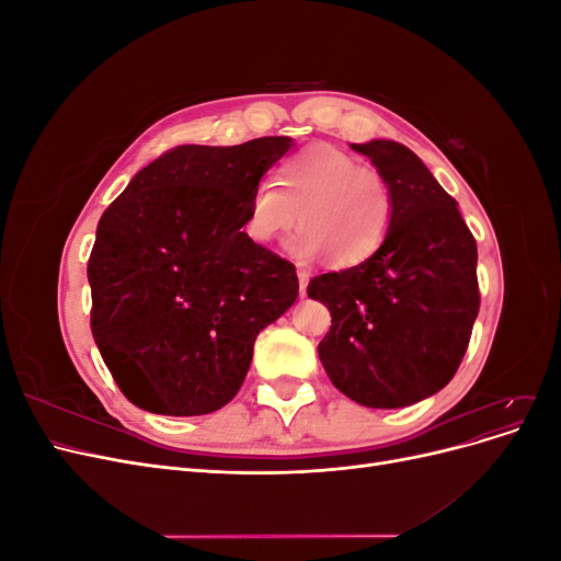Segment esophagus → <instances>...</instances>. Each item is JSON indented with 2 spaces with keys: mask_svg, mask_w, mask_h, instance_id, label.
Returning <instances> with one entry per match:
<instances>
[{
  "mask_svg": "<svg viewBox=\"0 0 561 561\" xmlns=\"http://www.w3.org/2000/svg\"><path fill=\"white\" fill-rule=\"evenodd\" d=\"M297 278H299V295L307 297V285H309L311 274H309L307 268H299V271H297Z\"/></svg>",
  "mask_w": 561,
  "mask_h": 561,
  "instance_id": "obj_1",
  "label": "esophagus"
}]
</instances>
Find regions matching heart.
Listing matches in <instances>:
<instances>
[{"label":"heart","mask_w":561,"mask_h":561,"mask_svg":"<svg viewBox=\"0 0 561 561\" xmlns=\"http://www.w3.org/2000/svg\"><path fill=\"white\" fill-rule=\"evenodd\" d=\"M276 182L262 180L248 203L245 233L254 243H268L304 225L287 243L297 260L330 257L351 268L375 254L393 225L396 201L390 184L375 165L346 151L318 145L293 157Z\"/></svg>","instance_id":"heart-1"}]
</instances>
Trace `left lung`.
I'll use <instances>...</instances> for the list:
<instances>
[{
	"label": "left lung",
	"mask_w": 561,
	"mask_h": 561,
	"mask_svg": "<svg viewBox=\"0 0 561 561\" xmlns=\"http://www.w3.org/2000/svg\"><path fill=\"white\" fill-rule=\"evenodd\" d=\"M351 149L388 180L393 225L367 262L316 276L307 293L332 316L318 344L330 381L358 404L396 410L445 388L463 360L480 311L478 243L412 149Z\"/></svg>",
	"instance_id": "1"
}]
</instances>
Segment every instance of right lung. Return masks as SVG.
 Listing matches in <instances>:
<instances>
[{
  "instance_id": "right-lung-1",
  "label": "right lung",
  "mask_w": 561,
  "mask_h": 561,
  "mask_svg": "<svg viewBox=\"0 0 561 561\" xmlns=\"http://www.w3.org/2000/svg\"><path fill=\"white\" fill-rule=\"evenodd\" d=\"M290 145L278 135L175 147L100 217L91 330L140 410L217 412L239 393L254 339L295 304V266L243 231L252 190Z\"/></svg>"
}]
</instances>
